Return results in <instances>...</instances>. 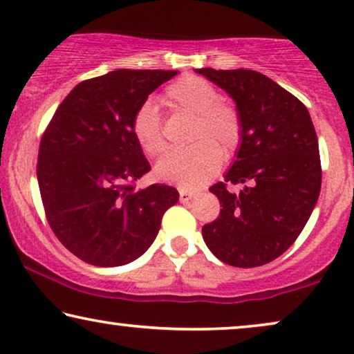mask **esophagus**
<instances>
[{
  "mask_svg": "<svg viewBox=\"0 0 354 354\" xmlns=\"http://www.w3.org/2000/svg\"><path fill=\"white\" fill-rule=\"evenodd\" d=\"M178 195H180V203H188L193 196H195V193L188 192L185 188H178Z\"/></svg>",
  "mask_w": 354,
  "mask_h": 354,
  "instance_id": "esophagus-1",
  "label": "esophagus"
}]
</instances>
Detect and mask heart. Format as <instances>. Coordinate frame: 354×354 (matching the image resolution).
<instances>
[{"label":"heart","mask_w":354,"mask_h":354,"mask_svg":"<svg viewBox=\"0 0 354 354\" xmlns=\"http://www.w3.org/2000/svg\"><path fill=\"white\" fill-rule=\"evenodd\" d=\"M219 93L209 82L185 75L174 82L162 95V103L172 111L195 114L190 142L185 148L167 151L154 166L159 180L195 190L219 172L222 154L230 156L240 145L241 119L234 106L219 101ZM132 133L148 156H156L164 147L161 120L156 106L145 101L135 111Z\"/></svg>","instance_id":"1"}]
</instances>
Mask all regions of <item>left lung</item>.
I'll return each mask as SVG.
<instances>
[{
  "label": "left lung",
  "instance_id": "left-lung-1",
  "mask_svg": "<svg viewBox=\"0 0 354 354\" xmlns=\"http://www.w3.org/2000/svg\"><path fill=\"white\" fill-rule=\"evenodd\" d=\"M234 100L241 119L235 161L209 188L222 209L203 225L211 253L235 268H256L285 253L316 206L321 158L311 115L297 96L250 69H195ZM241 183L240 192L226 183Z\"/></svg>",
  "mask_w": 354,
  "mask_h": 354
}]
</instances>
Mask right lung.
Masks as SVG:
<instances>
[{
    "label": "right lung",
    "instance_id": "obj_1",
    "mask_svg": "<svg viewBox=\"0 0 354 354\" xmlns=\"http://www.w3.org/2000/svg\"><path fill=\"white\" fill-rule=\"evenodd\" d=\"M177 71L118 69L80 82L43 133L37 178L57 240L85 263L140 258L178 201L174 187L133 185L149 169L132 133L135 111Z\"/></svg>",
    "mask_w": 354,
    "mask_h": 354
}]
</instances>
